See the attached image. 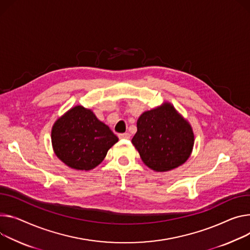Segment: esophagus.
Here are the masks:
<instances>
[{
	"mask_svg": "<svg viewBox=\"0 0 250 250\" xmlns=\"http://www.w3.org/2000/svg\"><path fill=\"white\" fill-rule=\"evenodd\" d=\"M119 138L122 139V140H128V139L130 138V135H129V133H127V132L120 133V134H119Z\"/></svg>",
	"mask_w": 250,
	"mask_h": 250,
	"instance_id": "esophagus-1",
	"label": "esophagus"
}]
</instances>
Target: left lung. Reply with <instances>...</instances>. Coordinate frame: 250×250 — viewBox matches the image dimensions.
Returning a JSON list of instances; mask_svg holds the SVG:
<instances>
[{
  "label": "left lung",
  "mask_w": 250,
  "mask_h": 250,
  "mask_svg": "<svg viewBox=\"0 0 250 250\" xmlns=\"http://www.w3.org/2000/svg\"><path fill=\"white\" fill-rule=\"evenodd\" d=\"M131 140L143 162L155 171H167L185 164L194 137L189 124L170 104L144 112Z\"/></svg>",
  "instance_id": "left-lung-1"
}]
</instances>
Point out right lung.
Wrapping results in <instances>:
<instances>
[{
    "label": "right lung",
    "mask_w": 250,
    "mask_h": 250,
    "mask_svg": "<svg viewBox=\"0 0 250 250\" xmlns=\"http://www.w3.org/2000/svg\"><path fill=\"white\" fill-rule=\"evenodd\" d=\"M118 141L117 135L92 110L81 105L60 118L52 129L56 155L67 167L80 170L99 166Z\"/></svg>",
    "instance_id": "right-lung-1"
}]
</instances>
